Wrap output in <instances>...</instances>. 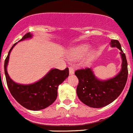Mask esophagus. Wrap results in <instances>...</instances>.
<instances>
[{"label":"esophagus","mask_w":133,"mask_h":133,"mask_svg":"<svg viewBox=\"0 0 133 133\" xmlns=\"http://www.w3.org/2000/svg\"><path fill=\"white\" fill-rule=\"evenodd\" d=\"M75 73V71H74V69L71 66L69 67V74L70 75H73Z\"/></svg>","instance_id":"34e87169"}]
</instances>
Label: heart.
Here are the masks:
<instances>
[{"label": "heart", "instance_id": "1", "mask_svg": "<svg viewBox=\"0 0 133 133\" xmlns=\"http://www.w3.org/2000/svg\"><path fill=\"white\" fill-rule=\"evenodd\" d=\"M89 46L88 45H86V44H83V45H81V46H77L74 50L75 54L76 55V56H78V57L83 56L89 51ZM91 56H92V54H91L90 56H89V60L91 58Z\"/></svg>", "mask_w": 133, "mask_h": 133}]
</instances>
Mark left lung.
Returning a JSON list of instances; mask_svg holds the SVG:
<instances>
[{
  "label": "left lung",
  "instance_id": "1",
  "mask_svg": "<svg viewBox=\"0 0 133 133\" xmlns=\"http://www.w3.org/2000/svg\"><path fill=\"white\" fill-rule=\"evenodd\" d=\"M111 47L120 50L122 64L120 72L115 77L101 80L95 75L91 68L80 69L75 74L79 79L77 94L84 104L94 108H99L114 102L125 87L128 77V68L126 56L118 40L112 39Z\"/></svg>",
  "mask_w": 133,
  "mask_h": 133
}]
</instances>
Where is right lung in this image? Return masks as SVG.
<instances>
[{
    "instance_id": "right-lung-1",
    "label": "right lung",
    "mask_w": 133,
    "mask_h": 133,
    "mask_svg": "<svg viewBox=\"0 0 133 133\" xmlns=\"http://www.w3.org/2000/svg\"><path fill=\"white\" fill-rule=\"evenodd\" d=\"M32 37L31 33H28L19 42ZM17 44L12 46L4 61V73L9 89L16 101L25 108L34 111L43 110L56 99L58 87L69 77V68L63 71L57 69H50L44 77L34 83L25 85L15 83L8 74L7 66L11 52Z\"/></svg>"
}]
</instances>
